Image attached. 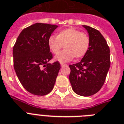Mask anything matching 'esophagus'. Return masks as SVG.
<instances>
[{
    "mask_svg": "<svg viewBox=\"0 0 124 124\" xmlns=\"http://www.w3.org/2000/svg\"><path fill=\"white\" fill-rule=\"evenodd\" d=\"M60 65H61V67H64V66H66V65H67V64H64V63H60Z\"/></svg>",
    "mask_w": 124,
    "mask_h": 124,
    "instance_id": "1",
    "label": "esophagus"
}]
</instances>
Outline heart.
<instances>
[{
  "label": "heart",
  "instance_id": "obj_1",
  "mask_svg": "<svg viewBox=\"0 0 124 124\" xmlns=\"http://www.w3.org/2000/svg\"><path fill=\"white\" fill-rule=\"evenodd\" d=\"M89 44L88 35L73 28L60 30L57 32V36L52 35L48 40L50 50L55 54L64 46L65 49L55 57L60 63L70 62L74 57L79 59L84 57L89 49Z\"/></svg>",
  "mask_w": 124,
  "mask_h": 124
}]
</instances>
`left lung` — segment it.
I'll return each instance as SVG.
<instances>
[{
  "label": "left lung",
  "mask_w": 124,
  "mask_h": 124,
  "mask_svg": "<svg viewBox=\"0 0 124 124\" xmlns=\"http://www.w3.org/2000/svg\"><path fill=\"white\" fill-rule=\"evenodd\" d=\"M83 26L89 34V47L79 62L69 65V81L76 94L89 96L98 92L105 83L110 66V48L98 30Z\"/></svg>",
  "instance_id": "1"
}]
</instances>
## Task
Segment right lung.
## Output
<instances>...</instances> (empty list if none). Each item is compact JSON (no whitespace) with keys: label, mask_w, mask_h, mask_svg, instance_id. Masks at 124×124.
Returning <instances> with one entry per match:
<instances>
[{"label":"right lung","mask_w":124,"mask_h":124,"mask_svg":"<svg viewBox=\"0 0 124 124\" xmlns=\"http://www.w3.org/2000/svg\"><path fill=\"white\" fill-rule=\"evenodd\" d=\"M58 26L35 23L24 29L13 48L14 67L21 85L33 94L43 96L54 88L60 65L52 59L48 40Z\"/></svg>","instance_id":"obj_1"}]
</instances>
